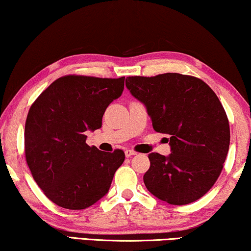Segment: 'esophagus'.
<instances>
[{"label": "esophagus", "instance_id": "esophagus-1", "mask_svg": "<svg viewBox=\"0 0 251 251\" xmlns=\"http://www.w3.org/2000/svg\"><path fill=\"white\" fill-rule=\"evenodd\" d=\"M135 154H136V152L133 151V150H126L125 151V155L127 156V158H129V156L135 155Z\"/></svg>", "mask_w": 251, "mask_h": 251}]
</instances>
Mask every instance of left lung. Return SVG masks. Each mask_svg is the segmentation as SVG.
Here are the masks:
<instances>
[{"label":"left lung","instance_id":"8db88e82","mask_svg":"<svg viewBox=\"0 0 251 251\" xmlns=\"http://www.w3.org/2000/svg\"><path fill=\"white\" fill-rule=\"evenodd\" d=\"M126 88L147 108L154 130L170 135L169 155L149 154L145 187L171 205L200 200L215 184L229 151V121L218 96L201 78L179 73L128 76Z\"/></svg>","mask_w":251,"mask_h":251}]
</instances>
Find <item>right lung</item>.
I'll return each instance as SVG.
<instances>
[{"instance_id": "add662e5", "label": "right lung", "mask_w": 251, "mask_h": 251, "mask_svg": "<svg viewBox=\"0 0 251 251\" xmlns=\"http://www.w3.org/2000/svg\"><path fill=\"white\" fill-rule=\"evenodd\" d=\"M124 81V76L66 75L30 107L25 160L37 185L58 206L83 209L97 203L124 162L122 150L102 152L85 143V132L101 127L104 110L122 96Z\"/></svg>"}]
</instances>
